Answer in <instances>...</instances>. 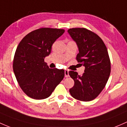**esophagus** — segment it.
Wrapping results in <instances>:
<instances>
[{"label":"esophagus","mask_w":127,"mask_h":127,"mask_svg":"<svg viewBox=\"0 0 127 127\" xmlns=\"http://www.w3.org/2000/svg\"><path fill=\"white\" fill-rule=\"evenodd\" d=\"M64 75H65V77H69V71L67 70H64Z\"/></svg>","instance_id":"1"}]
</instances>
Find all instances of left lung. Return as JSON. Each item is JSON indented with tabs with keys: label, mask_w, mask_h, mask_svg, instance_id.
<instances>
[{
	"label": "left lung",
	"mask_w": 127,
	"mask_h": 127,
	"mask_svg": "<svg viewBox=\"0 0 127 127\" xmlns=\"http://www.w3.org/2000/svg\"><path fill=\"white\" fill-rule=\"evenodd\" d=\"M67 32L78 46L79 53L76 59L85 67L82 75L77 72H69L74 80V86L69 92L78 100H93L102 91L110 75L107 48L97 34L85 28H73Z\"/></svg>",
	"instance_id": "obj_1"
}]
</instances>
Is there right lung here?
<instances>
[{"mask_svg": "<svg viewBox=\"0 0 127 127\" xmlns=\"http://www.w3.org/2000/svg\"><path fill=\"white\" fill-rule=\"evenodd\" d=\"M64 32V29L41 28L27 34L17 47L13 71L24 93L33 99L49 97L64 77V69H50L44 62Z\"/></svg>", "mask_w": 127, "mask_h": 127, "instance_id": "add662e5", "label": "right lung"}]
</instances>
